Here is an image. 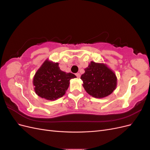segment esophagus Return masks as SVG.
<instances>
[{
  "mask_svg": "<svg viewBox=\"0 0 150 150\" xmlns=\"http://www.w3.org/2000/svg\"><path fill=\"white\" fill-rule=\"evenodd\" d=\"M76 76H77V78H79L80 76H81V75H80L79 73H76Z\"/></svg>",
  "mask_w": 150,
  "mask_h": 150,
  "instance_id": "34e87169",
  "label": "esophagus"
}]
</instances>
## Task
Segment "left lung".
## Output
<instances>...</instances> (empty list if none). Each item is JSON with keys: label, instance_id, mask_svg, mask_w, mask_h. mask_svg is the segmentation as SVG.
Instances as JSON below:
<instances>
[{"label": "left lung", "instance_id": "1", "mask_svg": "<svg viewBox=\"0 0 150 150\" xmlns=\"http://www.w3.org/2000/svg\"><path fill=\"white\" fill-rule=\"evenodd\" d=\"M84 71L81 79L86 91L91 96L96 98H105L116 89V74L106 64L91 61Z\"/></svg>", "mask_w": 150, "mask_h": 150}]
</instances>
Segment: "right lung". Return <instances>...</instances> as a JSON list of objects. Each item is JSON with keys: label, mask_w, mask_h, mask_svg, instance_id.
<instances>
[{"label": "right lung", "mask_w": 150, "mask_h": 150, "mask_svg": "<svg viewBox=\"0 0 150 150\" xmlns=\"http://www.w3.org/2000/svg\"><path fill=\"white\" fill-rule=\"evenodd\" d=\"M75 78L74 74L61 71L57 62L47 59L34 75L35 92L39 97L47 100H56L64 96L70 80Z\"/></svg>", "instance_id": "1"}]
</instances>
